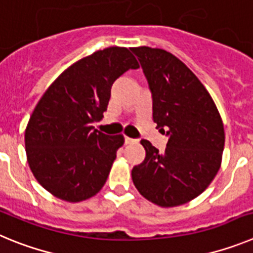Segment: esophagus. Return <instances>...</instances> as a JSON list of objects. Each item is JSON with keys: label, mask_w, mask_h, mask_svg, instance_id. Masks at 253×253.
<instances>
[{"label": "esophagus", "mask_w": 253, "mask_h": 253, "mask_svg": "<svg viewBox=\"0 0 253 253\" xmlns=\"http://www.w3.org/2000/svg\"><path fill=\"white\" fill-rule=\"evenodd\" d=\"M135 142H137V139H133V138H129V137H124L125 144H133V143Z\"/></svg>", "instance_id": "1"}]
</instances>
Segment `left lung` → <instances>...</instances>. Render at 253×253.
<instances>
[{
	"instance_id": "8db88e82",
	"label": "left lung",
	"mask_w": 253,
	"mask_h": 253,
	"mask_svg": "<svg viewBox=\"0 0 253 253\" xmlns=\"http://www.w3.org/2000/svg\"><path fill=\"white\" fill-rule=\"evenodd\" d=\"M152 93L153 120L169 143L160 153L142 139L146 158L131 169L140 194L163 208L199 196L222 162L224 128L211 96L178 58L163 49L131 48Z\"/></svg>"
}]
</instances>
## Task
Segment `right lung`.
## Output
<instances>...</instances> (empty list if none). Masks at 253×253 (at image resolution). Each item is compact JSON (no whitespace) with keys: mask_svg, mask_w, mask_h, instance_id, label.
<instances>
[{"mask_svg":"<svg viewBox=\"0 0 253 253\" xmlns=\"http://www.w3.org/2000/svg\"><path fill=\"white\" fill-rule=\"evenodd\" d=\"M139 67L129 49L110 46L67 68L50 84L30 116L25 147L39 184L57 198L77 203L99 193L123 135L96 130L114 82Z\"/></svg>","mask_w":253,"mask_h":253,"instance_id":"obj_1","label":"right lung"}]
</instances>
